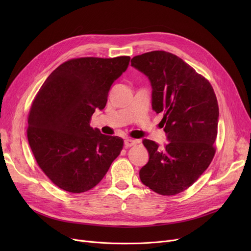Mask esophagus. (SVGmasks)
I'll use <instances>...</instances> for the list:
<instances>
[{
  "label": "esophagus",
  "mask_w": 251,
  "mask_h": 251,
  "mask_svg": "<svg viewBox=\"0 0 251 251\" xmlns=\"http://www.w3.org/2000/svg\"><path fill=\"white\" fill-rule=\"evenodd\" d=\"M136 143H138V141L137 140H135V139H131V138H126L125 140H124V144H125V147L126 148H130V147H133V146H135Z\"/></svg>",
  "instance_id": "obj_1"
}]
</instances>
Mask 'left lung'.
Returning <instances> with one entry per match:
<instances>
[{"instance_id": "obj_1", "label": "left lung", "mask_w": 251, "mask_h": 251, "mask_svg": "<svg viewBox=\"0 0 251 251\" xmlns=\"http://www.w3.org/2000/svg\"><path fill=\"white\" fill-rule=\"evenodd\" d=\"M131 66L151 85V107L164 115L168 143L143 139L150 159L139 171L144 185L162 195H175L201 177L216 152L219 105L204 77L179 57L165 50L136 56Z\"/></svg>"}]
</instances>
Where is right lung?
I'll return each mask as SVG.
<instances>
[{
	"instance_id": "obj_1",
	"label": "right lung",
	"mask_w": 251,
	"mask_h": 251,
	"mask_svg": "<svg viewBox=\"0 0 251 251\" xmlns=\"http://www.w3.org/2000/svg\"><path fill=\"white\" fill-rule=\"evenodd\" d=\"M130 57L78 58L60 65L38 90L28 115L35 160L56 185L72 193L94 188L123 149V139L89 125Z\"/></svg>"
}]
</instances>
